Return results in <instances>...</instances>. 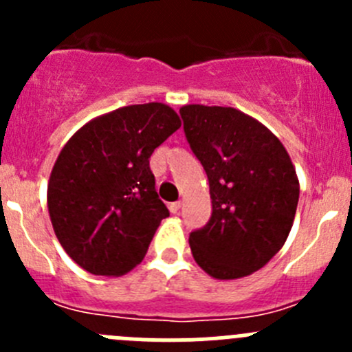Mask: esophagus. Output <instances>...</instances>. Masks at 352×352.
<instances>
[{"label": "esophagus", "mask_w": 352, "mask_h": 352, "mask_svg": "<svg viewBox=\"0 0 352 352\" xmlns=\"http://www.w3.org/2000/svg\"><path fill=\"white\" fill-rule=\"evenodd\" d=\"M180 208H182V202H180V201L170 202V204H168V209H170V212H172V214H177V212L180 211Z\"/></svg>", "instance_id": "esophagus-1"}]
</instances>
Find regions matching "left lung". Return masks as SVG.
<instances>
[{"instance_id": "obj_1", "label": "left lung", "mask_w": 352, "mask_h": 352, "mask_svg": "<svg viewBox=\"0 0 352 352\" xmlns=\"http://www.w3.org/2000/svg\"><path fill=\"white\" fill-rule=\"evenodd\" d=\"M186 138L209 180L212 212L190 233L199 267L214 279H239L283 248L296 214L300 182L281 141L233 107L180 109Z\"/></svg>"}]
</instances>
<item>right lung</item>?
I'll return each instance as SVG.
<instances>
[{
  "label": "right lung",
  "mask_w": 352,
  "mask_h": 352,
  "mask_svg": "<svg viewBox=\"0 0 352 352\" xmlns=\"http://www.w3.org/2000/svg\"><path fill=\"white\" fill-rule=\"evenodd\" d=\"M160 102L98 116L63 146L47 184L52 228L66 254L95 276H122L146 255L170 214L155 189L150 156L180 127Z\"/></svg>",
  "instance_id": "add662e5"
}]
</instances>
